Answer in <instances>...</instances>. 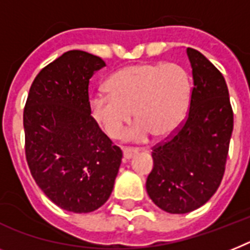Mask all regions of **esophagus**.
I'll return each mask as SVG.
<instances>
[{"label":"esophagus","mask_w":250,"mask_h":250,"mask_svg":"<svg viewBox=\"0 0 250 250\" xmlns=\"http://www.w3.org/2000/svg\"><path fill=\"white\" fill-rule=\"evenodd\" d=\"M138 152H139V149H138V148H131V147L123 148L124 158H126V160H129V158H131L133 156H135Z\"/></svg>","instance_id":"34e87169"}]
</instances>
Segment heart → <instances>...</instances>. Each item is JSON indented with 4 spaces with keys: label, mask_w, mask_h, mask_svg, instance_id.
Here are the masks:
<instances>
[{
    "label": "heart",
    "mask_w": 250,
    "mask_h": 250,
    "mask_svg": "<svg viewBox=\"0 0 250 250\" xmlns=\"http://www.w3.org/2000/svg\"><path fill=\"white\" fill-rule=\"evenodd\" d=\"M110 94L90 98V112L111 138H119L131 120L129 137L144 140L149 134L166 138L187 116L191 98L189 74L177 63H143L124 67L107 80Z\"/></svg>",
    "instance_id": "heart-1"
}]
</instances>
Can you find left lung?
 I'll return each instance as SVG.
<instances>
[{
    "mask_svg": "<svg viewBox=\"0 0 250 250\" xmlns=\"http://www.w3.org/2000/svg\"><path fill=\"white\" fill-rule=\"evenodd\" d=\"M193 74L190 104L180 127L152 148L147 193L168 213H188L216 193L225 174L234 127L229 89L220 70L187 48Z\"/></svg>",
    "mask_w": 250,
    "mask_h": 250,
    "instance_id": "left-lung-1",
    "label": "left lung"
}]
</instances>
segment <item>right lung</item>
<instances>
[{"mask_svg": "<svg viewBox=\"0 0 250 250\" xmlns=\"http://www.w3.org/2000/svg\"><path fill=\"white\" fill-rule=\"evenodd\" d=\"M104 66L98 56L67 51L39 71L24 107L32 176L56 206L74 213L106 203L123 158L90 115L89 80Z\"/></svg>", "mask_w": 250, "mask_h": 250, "instance_id": "right-lung-1", "label": "right lung"}]
</instances>
